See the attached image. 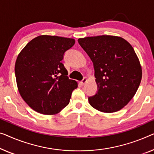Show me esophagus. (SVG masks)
Instances as JSON below:
<instances>
[{"mask_svg": "<svg viewBox=\"0 0 154 154\" xmlns=\"http://www.w3.org/2000/svg\"><path fill=\"white\" fill-rule=\"evenodd\" d=\"M87 81H88V79H87V78H86V77H84V79H82L81 82H80V84H81L82 85H84L85 83H86Z\"/></svg>", "mask_w": 154, "mask_h": 154, "instance_id": "obj_1", "label": "esophagus"}]
</instances>
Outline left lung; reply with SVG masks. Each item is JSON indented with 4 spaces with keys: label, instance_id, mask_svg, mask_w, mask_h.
<instances>
[{
    "label": "left lung",
    "instance_id": "left-lung-1",
    "mask_svg": "<svg viewBox=\"0 0 154 154\" xmlns=\"http://www.w3.org/2000/svg\"><path fill=\"white\" fill-rule=\"evenodd\" d=\"M93 63L98 91L88 97L94 109L113 113L134 97L142 79V68L131 45L120 36L102 35L78 39Z\"/></svg>",
    "mask_w": 154,
    "mask_h": 154
}]
</instances>
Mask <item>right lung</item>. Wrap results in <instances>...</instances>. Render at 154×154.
I'll use <instances>...</instances> for the list:
<instances>
[{
	"label": "right lung",
	"mask_w": 154,
	"mask_h": 154,
	"mask_svg": "<svg viewBox=\"0 0 154 154\" xmlns=\"http://www.w3.org/2000/svg\"><path fill=\"white\" fill-rule=\"evenodd\" d=\"M75 39L41 35L18 55L15 75L18 90L28 106L38 113L54 115L69 104L77 82L70 79L61 61Z\"/></svg>",
	"instance_id": "1"
}]
</instances>
